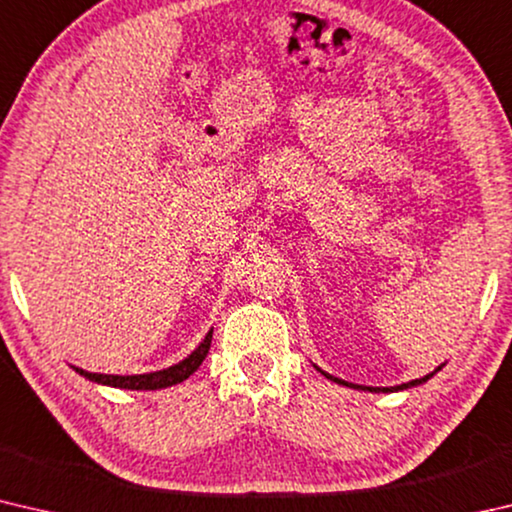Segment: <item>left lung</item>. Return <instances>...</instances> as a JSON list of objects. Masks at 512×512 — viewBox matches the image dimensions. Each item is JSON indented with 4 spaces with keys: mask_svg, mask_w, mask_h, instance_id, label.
<instances>
[{
    "mask_svg": "<svg viewBox=\"0 0 512 512\" xmlns=\"http://www.w3.org/2000/svg\"><path fill=\"white\" fill-rule=\"evenodd\" d=\"M445 366V363H443ZM443 366H438L436 370L433 372H429V375H424V377H420V379H413V381H406V384H400V386H359V384H350V381H345V379H339V377H334V375H329V372H325V370H320L318 366H316V370L320 372V375H325L327 379H332L334 384H341V386H348V388H357V391H370V393H397V391H406V388H413V386H420V384H424V381H429L433 375H436L438 370H443Z\"/></svg>",
    "mask_w": 512,
    "mask_h": 512,
    "instance_id": "1",
    "label": "left lung"
}]
</instances>
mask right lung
Instances as JSON below:
<instances>
[{
    "label": "right lung",
    "instance_id": "obj_1",
    "mask_svg": "<svg viewBox=\"0 0 512 512\" xmlns=\"http://www.w3.org/2000/svg\"><path fill=\"white\" fill-rule=\"evenodd\" d=\"M212 332L214 329H210V332L205 334L201 345H198V348L189 354L187 359L176 363V366L164 368V370L146 372V375H101V372H88V370L76 368V366H72V368L79 372V375H83L85 379L97 381V384H103V386L126 388V391H160V388L180 384V381H185L189 375H194L198 366L203 363V359L207 357V352H210Z\"/></svg>",
    "mask_w": 512,
    "mask_h": 512
}]
</instances>
